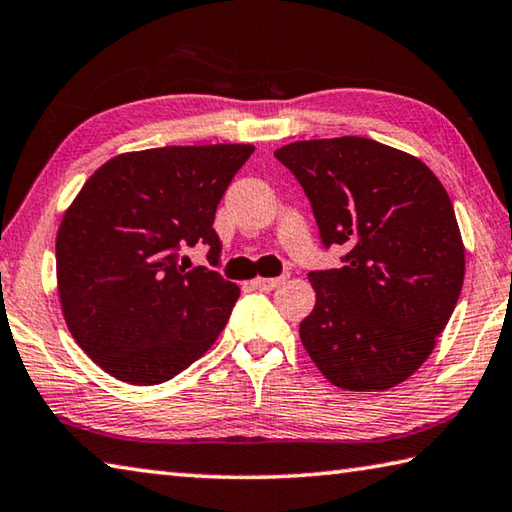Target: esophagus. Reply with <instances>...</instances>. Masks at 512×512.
I'll return each mask as SVG.
<instances>
[{
    "instance_id": "1",
    "label": "esophagus",
    "mask_w": 512,
    "mask_h": 512,
    "mask_svg": "<svg viewBox=\"0 0 512 512\" xmlns=\"http://www.w3.org/2000/svg\"><path fill=\"white\" fill-rule=\"evenodd\" d=\"M287 277H257L253 280V287L259 291H275L280 284H284Z\"/></svg>"
}]
</instances>
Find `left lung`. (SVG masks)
I'll return each mask as SVG.
<instances>
[{"label":"left lung","mask_w":512,"mask_h":512,"mask_svg":"<svg viewBox=\"0 0 512 512\" xmlns=\"http://www.w3.org/2000/svg\"><path fill=\"white\" fill-rule=\"evenodd\" d=\"M275 158L305 189L323 244L348 248L343 268L309 273L307 354L343 391L402 384L463 289L465 246L443 183L415 155L357 135L293 142Z\"/></svg>","instance_id":"8db88e82"}]
</instances>
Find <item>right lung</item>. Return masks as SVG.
I'll return each mask as SVG.
<instances>
[{
    "label": "right lung",
    "instance_id": "add662e5",
    "mask_svg": "<svg viewBox=\"0 0 512 512\" xmlns=\"http://www.w3.org/2000/svg\"><path fill=\"white\" fill-rule=\"evenodd\" d=\"M253 144L162 146L121 153L85 180L56 235V277L74 341L108 375L153 386L212 348L239 298L235 282L178 266L210 246L216 205Z\"/></svg>",
    "mask_w": 512,
    "mask_h": 512
}]
</instances>
